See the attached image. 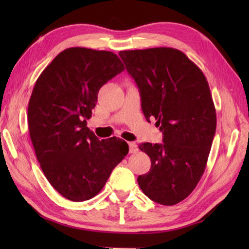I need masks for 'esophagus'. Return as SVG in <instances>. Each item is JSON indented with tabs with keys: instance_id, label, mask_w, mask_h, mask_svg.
<instances>
[{
	"instance_id": "34e87169",
	"label": "esophagus",
	"mask_w": 249,
	"mask_h": 249,
	"mask_svg": "<svg viewBox=\"0 0 249 249\" xmlns=\"http://www.w3.org/2000/svg\"><path fill=\"white\" fill-rule=\"evenodd\" d=\"M129 145V153H136L138 151V146L135 143V142H128Z\"/></svg>"
}]
</instances>
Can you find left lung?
Masks as SVG:
<instances>
[{
	"label": "left lung",
	"mask_w": 249,
	"mask_h": 249,
	"mask_svg": "<svg viewBox=\"0 0 249 249\" xmlns=\"http://www.w3.org/2000/svg\"><path fill=\"white\" fill-rule=\"evenodd\" d=\"M134 78L145 119L155 118L163 143L139 149L151 158L150 171L138 177L151 200L174 205L187 198L205 170L216 130L209 83L182 51L167 47L120 51Z\"/></svg>",
	"instance_id": "obj_1"
}]
</instances>
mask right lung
Segmentation results:
<instances>
[{"mask_svg": "<svg viewBox=\"0 0 249 249\" xmlns=\"http://www.w3.org/2000/svg\"><path fill=\"white\" fill-rule=\"evenodd\" d=\"M125 70L110 51L82 47L57 54L37 79L28 107L31 141L41 170L63 197H95L128 144L116 137L98 140L87 127L99 89Z\"/></svg>", "mask_w": 249, "mask_h": 249, "instance_id": "obj_1", "label": "right lung"}]
</instances>
